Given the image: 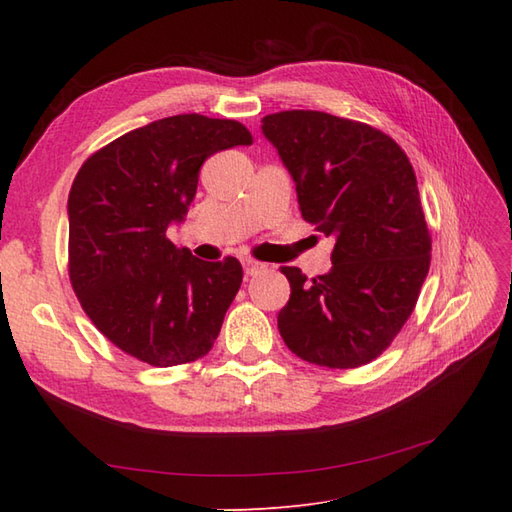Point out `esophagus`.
Listing matches in <instances>:
<instances>
[{
	"label": "esophagus",
	"instance_id": "esophagus-1",
	"mask_svg": "<svg viewBox=\"0 0 512 512\" xmlns=\"http://www.w3.org/2000/svg\"><path fill=\"white\" fill-rule=\"evenodd\" d=\"M244 273L246 275H255V273H259V270L264 268V264H259V262H255V259H244Z\"/></svg>",
	"mask_w": 512,
	"mask_h": 512
}]
</instances>
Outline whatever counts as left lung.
Masks as SVG:
<instances>
[{"label":"left lung","mask_w":512,"mask_h":512,"mask_svg":"<svg viewBox=\"0 0 512 512\" xmlns=\"http://www.w3.org/2000/svg\"><path fill=\"white\" fill-rule=\"evenodd\" d=\"M262 132L295 182L303 220L334 239L325 275L281 268L290 281L281 339L308 363L361 367L394 341L429 273L416 173L387 134L325 112L268 114Z\"/></svg>","instance_id":"8db88e82"}]
</instances>
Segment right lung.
<instances>
[{"label":"right lung","instance_id":"right-lung-1","mask_svg":"<svg viewBox=\"0 0 512 512\" xmlns=\"http://www.w3.org/2000/svg\"><path fill=\"white\" fill-rule=\"evenodd\" d=\"M250 143L242 123L178 114L116 138L76 173L70 281L85 314L125 354L171 367L213 347L242 264L202 262L173 246L167 228L184 222L204 160Z\"/></svg>","mask_w":512,"mask_h":512}]
</instances>
